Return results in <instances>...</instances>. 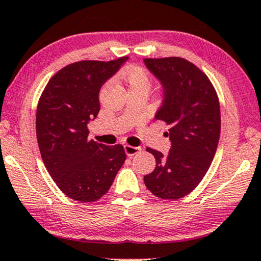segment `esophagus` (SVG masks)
<instances>
[{
	"label": "esophagus",
	"instance_id": "esophagus-1",
	"mask_svg": "<svg viewBox=\"0 0 261 261\" xmlns=\"http://www.w3.org/2000/svg\"><path fill=\"white\" fill-rule=\"evenodd\" d=\"M124 150H125V154L131 158V156L138 154L142 149H141V147H133V145L126 144V145H124Z\"/></svg>",
	"mask_w": 261,
	"mask_h": 261
}]
</instances>
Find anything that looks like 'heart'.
Segmentation results:
<instances>
[{"instance_id":"1","label":"heart","mask_w":261,"mask_h":261,"mask_svg":"<svg viewBox=\"0 0 261 261\" xmlns=\"http://www.w3.org/2000/svg\"><path fill=\"white\" fill-rule=\"evenodd\" d=\"M123 79L127 82L130 88L136 87H149V79L144 69L138 65H128L123 71Z\"/></svg>"}]
</instances>
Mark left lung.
Instances as JSON below:
<instances>
[{
  "instance_id": "left-lung-1",
  "label": "left lung",
  "mask_w": 261,
  "mask_h": 261,
  "mask_svg": "<svg viewBox=\"0 0 261 261\" xmlns=\"http://www.w3.org/2000/svg\"><path fill=\"white\" fill-rule=\"evenodd\" d=\"M159 80L163 100L156 120L169 125L168 154L147 148L156 167L144 176L147 189L161 199H179L196 189L213 162L221 133L220 102L213 83L200 69L180 57L145 58Z\"/></svg>"
}]
</instances>
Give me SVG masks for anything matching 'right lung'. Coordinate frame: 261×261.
I'll return each mask as SVG.
<instances>
[{
  "label": "right lung",
  "instance_id": "add662e5",
  "mask_svg": "<svg viewBox=\"0 0 261 261\" xmlns=\"http://www.w3.org/2000/svg\"><path fill=\"white\" fill-rule=\"evenodd\" d=\"M128 57L69 64L47 82L37 107L41 159L65 196L81 203L107 193L126 159L123 145L88 140L90 120L100 111L99 92Z\"/></svg>",
  "mask_w": 261,
  "mask_h": 261
}]
</instances>
